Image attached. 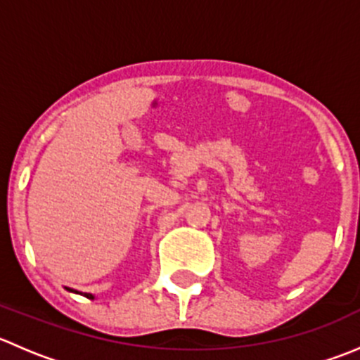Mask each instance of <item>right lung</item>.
Listing matches in <instances>:
<instances>
[{"mask_svg":"<svg viewBox=\"0 0 360 360\" xmlns=\"http://www.w3.org/2000/svg\"><path fill=\"white\" fill-rule=\"evenodd\" d=\"M68 289V291H71V292H78V291H75V289H69V288H66ZM79 294H82V292H79ZM83 296H86V297H89V300H94V297H96V296H94V294H89V292H85V294H83Z\"/></svg>","mask_w":360,"mask_h":360,"instance_id":"right-lung-1","label":"right lung"}]
</instances>
